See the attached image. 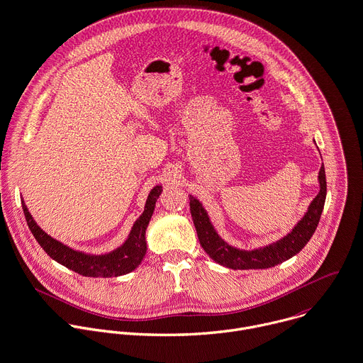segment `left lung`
I'll return each mask as SVG.
<instances>
[{
  "instance_id": "obj_1",
  "label": "left lung",
  "mask_w": 363,
  "mask_h": 363,
  "mask_svg": "<svg viewBox=\"0 0 363 363\" xmlns=\"http://www.w3.org/2000/svg\"><path fill=\"white\" fill-rule=\"evenodd\" d=\"M318 181L320 192L314 198V201L308 206L307 213L297 223V226L287 236L281 238L276 243L255 250H240L228 245L216 233L202 203L196 198L189 196L191 215L201 246L216 263L233 270L270 269L291 259L310 242L321 219L327 198V179L324 165L320 169Z\"/></svg>"
}]
</instances>
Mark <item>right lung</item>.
<instances>
[{
	"label": "right lung",
	"instance_id": "right-lung-1",
	"mask_svg": "<svg viewBox=\"0 0 363 363\" xmlns=\"http://www.w3.org/2000/svg\"><path fill=\"white\" fill-rule=\"evenodd\" d=\"M161 191H162V186L160 185L151 189L145 202L144 212L135 220L128 235V239L123 243V246L113 250L111 253L100 255V256L76 252L65 246L63 243L55 240L36 225L28 208L25 206L23 201L21 203H22L23 215H25L29 230L32 232L33 238L40 245V247L48 253L49 257H52L59 264L84 277H117V276H123L133 272L143 262L147 252L145 230L152 216L155 202L161 195Z\"/></svg>",
	"mask_w": 363,
	"mask_h": 363
}]
</instances>
